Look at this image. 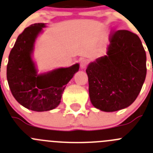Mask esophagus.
I'll use <instances>...</instances> for the list:
<instances>
[{
    "mask_svg": "<svg viewBox=\"0 0 153 153\" xmlns=\"http://www.w3.org/2000/svg\"><path fill=\"white\" fill-rule=\"evenodd\" d=\"M87 65H88V60L86 59H82L81 62H80V66H81L82 69H85L86 68Z\"/></svg>",
    "mask_w": 153,
    "mask_h": 153,
    "instance_id": "esophagus-1",
    "label": "esophagus"
}]
</instances>
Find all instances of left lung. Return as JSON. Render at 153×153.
I'll return each instance as SVG.
<instances>
[{
  "mask_svg": "<svg viewBox=\"0 0 153 153\" xmlns=\"http://www.w3.org/2000/svg\"><path fill=\"white\" fill-rule=\"evenodd\" d=\"M86 73L91 102L97 109L114 112L131 105L146 76V55L138 36L117 30L107 56L89 63Z\"/></svg>",
  "mask_w": 153,
  "mask_h": 153,
  "instance_id": "8db88e82",
  "label": "left lung"
}]
</instances>
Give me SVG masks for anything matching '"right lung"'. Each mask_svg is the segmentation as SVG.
Wrapping results in <instances>:
<instances>
[{"instance_id": "add662e5", "label": "right lung", "mask_w": 153, "mask_h": 153, "mask_svg": "<svg viewBox=\"0 0 153 153\" xmlns=\"http://www.w3.org/2000/svg\"><path fill=\"white\" fill-rule=\"evenodd\" d=\"M46 23H34L17 37L8 58L7 78L10 89L19 104L37 112L59 105L65 85L79 70V64L38 73L33 59L37 37Z\"/></svg>"}]
</instances>
